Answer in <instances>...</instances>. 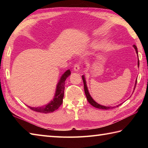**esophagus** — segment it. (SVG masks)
I'll list each match as a JSON object with an SVG mask.
<instances>
[{
	"label": "esophagus",
	"instance_id": "obj_1",
	"mask_svg": "<svg viewBox=\"0 0 148 148\" xmlns=\"http://www.w3.org/2000/svg\"><path fill=\"white\" fill-rule=\"evenodd\" d=\"M80 69V65L79 64H76L74 65V70L77 71Z\"/></svg>",
	"mask_w": 148,
	"mask_h": 148
}]
</instances>
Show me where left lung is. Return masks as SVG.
<instances>
[{
  "label": "left lung",
  "mask_w": 148,
  "mask_h": 148,
  "mask_svg": "<svg viewBox=\"0 0 148 148\" xmlns=\"http://www.w3.org/2000/svg\"><path fill=\"white\" fill-rule=\"evenodd\" d=\"M134 47L135 49H136V53L137 54H138V51H137V48L136 47V45H134L133 46ZM138 66H139V60H138ZM82 79H83V83H84V93H85V95L86 96V99L88 100V102L90 103L91 105L93 106V107H95V108H98V109H112V107H106V106H101L99 104V103H97L96 102H95L93 100V99L91 97L90 93L88 92V88H87V86H86V81H85V79H84V76H82ZM137 79L136 80V85H135V87H134V90L135 88H136V84H137ZM121 104H119V106H120ZM119 106H117V107H118Z\"/></svg>",
  "instance_id": "left-lung-1"
}]
</instances>
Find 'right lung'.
Returning <instances> with one entry per match:
<instances>
[{"label": "right lung", "instance_id": "1", "mask_svg": "<svg viewBox=\"0 0 148 148\" xmlns=\"http://www.w3.org/2000/svg\"><path fill=\"white\" fill-rule=\"evenodd\" d=\"M71 74L70 70H67L65 73L62 75L60 78L59 83L57 84L56 87V91L55 93V98L53 99L52 101L49 103L48 105L40 108H31L28 106L29 108L32 109V111L42 112V113H49L55 111V110L58 109L60 106L62 105L63 102V98L64 96V89H65V81L67 79V77Z\"/></svg>", "mask_w": 148, "mask_h": 148}]
</instances>
